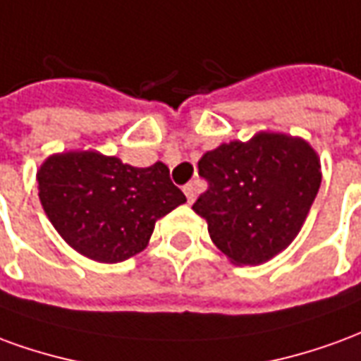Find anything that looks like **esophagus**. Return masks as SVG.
Wrapping results in <instances>:
<instances>
[{
  "label": "esophagus",
  "instance_id": "1",
  "mask_svg": "<svg viewBox=\"0 0 361 361\" xmlns=\"http://www.w3.org/2000/svg\"><path fill=\"white\" fill-rule=\"evenodd\" d=\"M183 193H185V197H188V203H193L197 195L195 181H189L188 185H183Z\"/></svg>",
  "mask_w": 361,
  "mask_h": 361
}]
</instances>
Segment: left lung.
I'll return each mask as SVG.
<instances>
[{
  "instance_id": "left-lung-1",
  "label": "left lung",
  "mask_w": 361,
  "mask_h": 361,
  "mask_svg": "<svg viewBox=\"0 0 361 361\" xmlns=\"http://www.w3.org/2000/svg\"><path fill=\"white\" fill-rule=\"evenodd\" d=\"M199 176L209 188L193 211L235 265H259L294 240L321 185V164L303 139L259 133L204 152Z\"/></svg>"
}]
</instances>
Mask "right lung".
<instances>
[{"mask_svg": "<svg viewBox=\"0 0 361 361\" xmlns=\"http://www.w3.org/2000/svg\"><path fill=\"white\" fill-rule=\"evenodd\" d=\"M48 219L73 250L119 263L147 247L154 222L185 203L162 162L123 164L92 150L50 157L36 173Z\"/></svg>", "mask_w": 361, "mask_h": 361, "instance_id": "1", "label": "right lung"}]
</instances>
